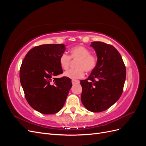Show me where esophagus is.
<instances>
[{"label": "esophagus", "mask_w": 146, "mask_h": 146, "mask_svg": "<svg viewBox=\"0 0 146 146\" xmlns=\"http://www.w3.org/2000/svg\"><path fill=\"white\" fill-rule=\"evenodd\" d=\"M80 83V82H79L78 80H72V83L73 84V85H74V84H76V83Z\"/></svg>", "instance_id": "1"}]
</instances>
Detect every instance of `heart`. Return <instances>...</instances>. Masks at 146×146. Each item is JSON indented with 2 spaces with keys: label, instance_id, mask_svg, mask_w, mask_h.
<instances>
[{
  "label": "heart",
  "instance_id": "obj_1",
  "mask_svg": "<svg viewBox=\"0 0 146 146\" xmlns=\"http://www.w3.org/2000/svg\"><path fill=\"white\" fill-rule=\"evenodd\" d=\"M91 52L82 46L74 47L70 49V56L66 53L61 55L59 63L61 68L67 70L71 63V59L78 60L76 63V69H70L64 73V76L72 80L82 78L85 76V71L90 72L93 70L97 65V58Z\"/></svg>",
  "mask_w": 146,
  "mask_h": 146
}]
</instances>
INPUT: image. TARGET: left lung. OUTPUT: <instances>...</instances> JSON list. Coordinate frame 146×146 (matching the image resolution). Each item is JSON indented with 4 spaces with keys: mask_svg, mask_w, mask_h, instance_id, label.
<instances>
[{
    "mask_svg": "<svg viewBox=\"0 0 146 146\" xmlns=\"http://www.w3.org/2000/svg\"><path fill=\"white\" fill-rule=\"evenodd\" d=\"M98 61L86 80H80L82 102L92 112L107 110L120 98L126 78V69L119 52L113 46L92 42Z\"/></svg>",
    "mask_w": 146,
    "mask_h": 146,
    "instance_id": "left-lung-1",
    "label": "left lung"
}]
</instances>
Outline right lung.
<instances>
[{
    "mask_svg": "<svg viewBox=\"0 0 146 146\" xmlns=\"http://www.w3.org/2000/svg\"><path fill=\"white\" fill-rule=\"evenodd\" d=\"M65 50L63 44L36 46L22 63L19 77L25 99L31 107L42 114L60 111L72 86L68 77L55 78L63 73L59 58Z\"/></svg>",
    "mask_w": 146,
    "mask_h": 146,
    "instance_id": "add662e5",
    "label": "right lung"
}]
</instances>
